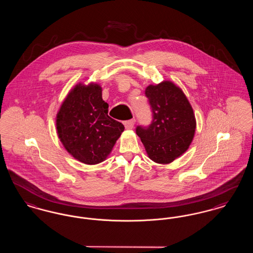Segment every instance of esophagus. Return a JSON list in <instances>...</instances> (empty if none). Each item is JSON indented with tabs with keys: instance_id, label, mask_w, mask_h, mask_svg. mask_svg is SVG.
I'll use <instances>...</instances> for the list:
<instances>
[{
	"instance_id": "obj_1",
	"label": "esophagus",
	"mask_w": 253,
	"mask_h": 253,
	"mask_svg": "<svg viewBox=\"0 0 253 253\" xmlns=\"http://www.w3.org/2000/svg\"><path fill=\"white\" fill-rule=\"evenodd\" d=\"M133 124H134V120H130V121H125L124 122V126L127 130H131L133 128Z\"/></svg>"
}]
</instances>
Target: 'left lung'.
I'll return each mask as SVG.
<instances>
[{"instance_id":"8db88e82","label":"left lung","mask_w":253,"mask_h":253,"mask_svg":"<svg viewBox=\"0 0 253 253\" xmlns=\"http://www.w3.org/2000/svg\"><path fill=\"white\" fill-rule=\"evenodd\" d=\"M145 95L153 120L148 126H137L135 132L153 161L170 163L193 140L196 126L193 108L180 88L170 82L149 85Z\"/></svg>"}]
</instances>
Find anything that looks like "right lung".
I'll use <instances>...</instances> for the list:
<instances>
[{
  "instance_id": "add662e5",
  "label": "right lung",
  "mask_w": 253,
  "mask_h": 253,
  "mask_svg": "<svg viewBox=\"0 0 253 253\" xmlns=\"http://www.w3.org/2000/svg\"><path fill=\"white\" fill-rule=\"evenodd\" d=\"M108 103L97 84L76 85L57 115V130L67 152L79 161L94 165L111 153L123 124L108 116Z\"/></svg>"
}]
</instances>
